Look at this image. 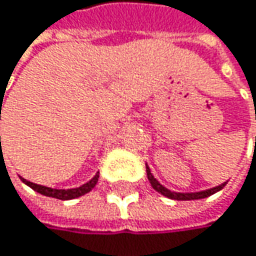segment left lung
<instances>
[{
    "label": "left lung",
    "mask_w": 256,
    "mask_h": 256,
    "mask_svg": "<svg viewBox=\"0 0 256 256\" xmlns=\"http://www.w3.org/2000/svg\"><path fill=\"white\" fill-rule=\"evenodd\" d=\"M146 174H148V180H149V182L154 187V190H156L158 192H160L162 196H165L168 198H172V200H184V202L186 200H200V198L210 197V196H213L214 192L220 191L222 188L228 184V181H226V182L220 184L218 187L208 188V190H204V191H197V192H176V191H171V190H168L166 187H164L158 180L154 176V174L150 172V168L148 165H146Z\"/></svg>",
    "instance_id": "obj_1"
}]
</instances>
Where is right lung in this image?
Returning <instances> with one entry per match:
<instances>
[{"mask_svg":"<svg viewBox=\"0 0 256 256\" xmlns=\"http://www.w3.org/2000/svg\"><path fill=\"white\" fill-rule=\"evenodd\" d=\"M20 178H22V181L26 186L33 188L34 191H38V194H43L46 197H53V198H58V200H72V198L81 197L84 194L90 192L92 188L96 187V184L98 182V178H100V174H96L88 182L82 184L81 187L69 188V190H58V188L44 187V186H38V184H34V182H30V181L24 180L23 176H20Z\"/></svg>","mask_w":256,"mask_h":256,"instance_id":"add662e5","label":"right lung"}]
</instances>
